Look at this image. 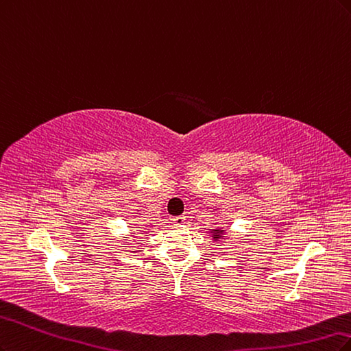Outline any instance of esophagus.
<instances>
[{
	"label": "esophagus",
	"instance_id": "34e87169",
	"mask_svg": "<svg viewBox=\"0 0 351 351\" xmlns=\"http://www.w3.org/2000/svg\"><path fill=\"white\" fill-rule=\"evenodd\" d=\"M172 221H173L176 226H180V224L185 223V217H184V216H176V217L172 219Z\"/></svg>",
	"mask_w": 351,
	"mask_h": 351
}]
</instances>
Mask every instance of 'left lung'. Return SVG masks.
Listing matches in <instances>:
<instances>
[{"mask_svg":"<svg viewBox=\"0 0 351 351\" xmlns=\"http://www.w3.org/2000/svg\"><path fill=\"white\" fill-rule=\"evenodd\" d=\"M220 232H223V230H214V239H220Z\"/></svg>","mask_w":351,"mask_h":351,"instance_id":"8db88e82","label":"left lung"}]
</instances>
